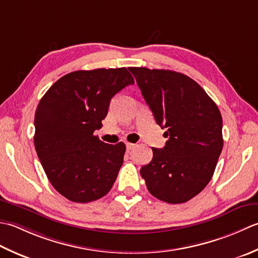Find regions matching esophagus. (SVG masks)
Returning <instances> with one entry per match:
<instances>
[{
    "mask_svg": "<svg viewBox=\"0 0 258 258\" xmlns=\"http://www.w3.org/2000/svg\"><path fill=\"white\" fill-rule=\"evenodd\" d=\"M125 147H127V150H133L136 147V145L131 144V143H127V144H125Z\"/></svg>",
    "mask_w": 258,
    "mask_h": 258,
    "instance_id": "1",
    "label": "esophagus"
}]
</instances>
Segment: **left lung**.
<instances>
[{
  "mask_svg": "<svg viewBox=\"0 0 258 258\" xmlns=\"http://www.w3.org/2000/svg\"><path fill=\"white\" fill-rule=\"evenodd\" d=\"M156 122L166 131L164 148H152L140 175L152 196L182 204L212 179L223 149L218 107L192 79L170 70L129 68Z\"/></svg>",
  "mask_w": 258,
  "mask_h": 258,
  "instance_id": "left-lung-1",
  "label": "left lung"
}]
</instances>
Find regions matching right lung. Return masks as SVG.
Returning <instances> with one entry per match:
<instances>
[{
    "label": "right lung",
    "mask_w": 258,
    "mask_h": 258,
    "mask_svg": "<svg viewBox=\"0 0 258 258\" xmlns=\"http://www.w3.org/2000/svg\"><path fill=\"white\" fill-rule=\"evenodd\" d=\"M125 68L79 70L51 86L34 115V146L51 185L73 203L110 191L122 166L125 145H109L93 133L102 127L112 97L134 85Z\"/></svg>",
    "instance_id": "obj_1"
}]
</instances>
